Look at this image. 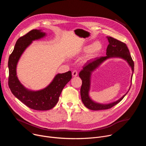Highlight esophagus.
<instances>
[{
    "mask_svg": "<svg viewBox=\"0 0 146 146\" xmlns=\"http://www.w3.org/2000/svg\"><path fill=\"white\" fill-rule=\"evenodd\" d=\"M77 74H78V72H77V70H73V71L72 72V76H73V77L77 76Z\"/></svg>",
    "mask_w": 146,
    "mask_h": 146,
    "instance_id": "obj_1",
    "label": "esophagus"
}]
</instances>
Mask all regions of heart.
Returning <instances> with one entry per match:
<instances>
[{"label": "heart", "mask_w": 146, "mask_h": 146, "mask_svg": "<svg viewBox=\"0 0 146 146\" xmlns=\"http://www.w3.org/2000/svg\"><path fill=\"white\" fill-rule=\"evenodd\" d=\"M102 48V44L99 41H96L92 45H87L83 48V51L86 52H90L92 54H95L101 50Z\"/></svg>", "instance_id": "heart-1"}]
</instances>
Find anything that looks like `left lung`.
Here are the masks:
<instances>
[{"mask_svg":"<svg viewBox=\"0 0 146 146\" xmlns=\"http://www.w3.org/2000/svg\"><path fill=\"white\" fill-rule=\"evenodd\" d=\"M108 38L109 44L106 50L107 56L96 58L94 59L87 62L83 66V69L80 71L79 73V77L82 80V85L80 90L82 102L86 108L92 110H100L110 109L120 102L128 92V91L126 94H125L117 101L108 104V105H101V104L92 101L88 95L90 87V76L91 73L100 64H101L104 60L110 57H119L126 60L131 67L132 72L134 71V62L127 44L111 37H108ZM132 76L131 79H132Z\"/></svg>","mask_w":146,"mask_h":146,"instance_id":"left-lung-1","label":"left lung"}]
</instances>
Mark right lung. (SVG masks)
Instances as JSON below:
<instances>
[{
  "label": "right lung",
  "mask_w": 146,
  "mask_h": 146,
  "mask_svg": "<svg viewBox=\"0 0 146 146\" xmlns=\"http://www.w3.org/2000/svg\"><path fill=\"white\" fill-rule=\"evenodd\" d=\"M45 35L40 30L33 29L19 37L8 62V84L12 94L27 106L35 110H48L52 109L58 102L62 90L72 78L71 71L58 74L47 87L38 91L28 90L18 80L16 67L21 55L33 40L43 37Z\"/></svg>",
  "instance_id": "add662e5"
}]
</instances>
